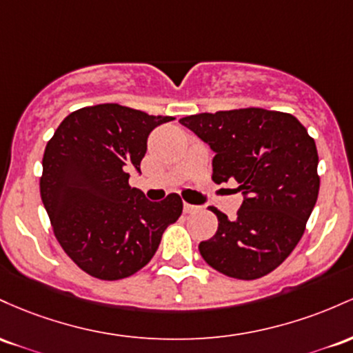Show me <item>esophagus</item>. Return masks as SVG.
<instances>
[{"mask_svg": "<svg viewBox=\"0 0 353 353\" xmlns=\"http://www.w3.org/2000/svg\"><path fill=\"white\" fill-rule=\"evenodd\" d=\"M198 207H195V205H192V203H187V201H185L183 203V212L185 213H192V212H195Z\"/></svg>", "mask_w": 353, "mask_h": 353, "instance_id": "obj_1", "label": "esophagus"}]
</instances>
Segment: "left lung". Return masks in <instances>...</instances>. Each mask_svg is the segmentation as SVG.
Listing matches in <instances>:
<instances>
[{
	"label": "left lung",
	"instance_id": "obj_1",
	"mask_svg": "<svg viewBox=\"0 0 353 353\" xmlns=\"http://www.w3.org/2000/svg\"><path fill=\"white\" fill-rule=\"evenodd\" d=\"M180 123L216 153L213 181L235 180L245 195L233 220L210 207L219 230L198 250L223 275L262 279L294 252L316 203L315 140L294 114L253 106L190 114Z\"/></svg>",
	"mask_w": 353,
	"mask_h": 353
}]
</instances>
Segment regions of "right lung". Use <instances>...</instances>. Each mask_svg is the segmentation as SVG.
<instances>
[{"label":"right lung","mask_w":353,"mask_h":353,"mask_svg":"<svg viewBox=\"0 0 353 353\" xmlns=\"http://www.w3.org/2000/svg\"><path fill=\"white\" fill-rule=\"evenodd\" d=\"M172 120L103 103L70 113L46 143L43 205L63 250L94 279L113 282L141 270L181 215L176 193L150 201L128 183L148 134Z\"/></svg>","instance_id":"right-lung-1"}]
</instances>
